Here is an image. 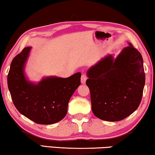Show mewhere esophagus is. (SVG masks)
<instances>
[{
  "instance_id": "esophagus-1",
  "label": "esophagus",
  "mask_w": 155,
  "mask_h": 155,
  "mask_svg": "<svg viewBox=\"0 0 155 155\" xmlns=\"http://www.w3.org/2000/svg\"><path fill=\"white\" fill-rule=\"evenodd\" d=\"M86 80H87V75L85 74H82V76H81V82L82 84H84L86 82Z\"/></svg>"
}]
</instances>
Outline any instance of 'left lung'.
<instances>
[{"label": "left lung", "mask_w": 155, "mask_h": 155, "mask_svg": "<svg viewBox=\"0 0 155 155\" xmlns=\"http://www.w3.org/2000/svg\"><path fill=\"white\" fill-rule=\"evenodd\" d=\"M114 59L102 58L87 71L92 111L100 119L119 121L131 115L141 103L146 82L141 53L128 43Z\"/></svg>", "instance_id": "left-lung-1"}]
</instances>
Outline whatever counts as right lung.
I'll list each match as a JSON object with an SVG mask.
<instances>
[{
  "mask_svg": "<svg viewBox=\"0 0 155 155\" xmlns=\"http://www.w3.org/2000/svg\"><path fill=\"white\" fill-rule=\"evenodd\" d=\"M31 47H26L13 59L8 85L16 108L25 117L41 125L58 123L65 117L68 103L80 84L81 73L66 78L47 77L37 84L26 78L24 67Z\"/></svg>",
  "mask_w": 155,
  "mask_h": 155,
  "instance_id": "1",
  "label": "right lung"
}]
</instances>
